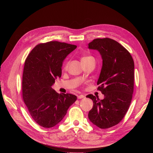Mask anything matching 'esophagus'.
<instances>
[{
  "instance_id": "obj_1",
  "label": "esophagus",
  "mask_w": 153,
  "mask_h": 153,
  "mask_svg": "<svg viewBox=\"0 0 153 153\" xmlns=\"http://www.w3.org/2000/svg\"><path fill=\"white\" fill-rule=\"evenodd\" d=\"M85 97V96L84 95H78L77 96V98L79 99H83Z\"/></svg>"
}]
</instances>
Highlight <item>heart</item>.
Masks as SVG:
<instances>
[{
  "mask_svg": "<svg viewBox=\"0 0 153 153\" xmlns=\"http://www.w3.org/2000/svg\"><path fill=\"white\" fill-rule=\"evenodd\" d=\"M94 59L92 56H84V57L82 58L81 59V61H87V60H89V59ZM68 66V63H66L65 64V68H66Z\"/></svg>",
  "mask_w": 153,
  "mask_h": 153,
  "instance_id": "heart-1",
  "label": "heart"
}]
</instances>
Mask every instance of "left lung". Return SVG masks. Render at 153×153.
<instances>
[{
  "label": "left lung",
  "instance_id": "left-lung-1",
  "mask_svg": "<svg viewBox=\"0 0 153 153\" xmlns=\"http://www.w3.org/2000/svg\"><path fill=\"white\" fill-rule=\"evenodd\" d=\"M88 45L101 55L97 85L104 95L103 100L92 94L86 96L94 103L88 117L94 125L107 129L121 122L129 108L134 88V61L130 53L112 39L97 38Z\"/></svg>",
  "mask_w": 153,
  "mask_h": 153
}]
</instances>
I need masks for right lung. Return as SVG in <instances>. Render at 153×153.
I'll return each mask as SVG.
<instances>
[{"label":"right lung","mask_w":153,"mask_h":153,"mask_svg":"<svg viewBox=\"0 0 153 153\" xmlns=\"http://www.w3.org/2000/svg\"><path fill=\"white\" fill-rule=\"evenodd\" d=\"M77 46L50 42L36 45L25 60L22 77V96L34 121L44 128L58 124L77 100L71 94H59L51 86L60 77L62 62Z\"/></svg>","instance_id":"add662e5"}]
</instances>
